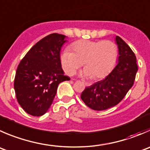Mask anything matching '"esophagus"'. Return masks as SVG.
Here are the masks:
<instances>
[{
  "label": "esophagus",
  "instance_id": "esophagus-1",
  "mask_svg": "<svg viewBox=\"0 0 150 150\" xmlns=\"http://www.w3.org/2000/svg\"><path fill=\"white\" fill-rule=\"evenodd\" d=\"M84 83H85V85L86 86H89L91 85V83H89V82H86V81H84Z\"/></svg>",
  "mask_w": 150,
  "mask_h": 150
}]
</instances>
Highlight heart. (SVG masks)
I'll list each match as a JSON object with an SVG mask.
<instances>
[{
  "instance_id": "heart-1",
  "label": "heart",
  "mask_w": 150,
  "mask_h": 150,
  "mask_svg": "<svg viewBox=\"0 0 150 150\" xmlns=\"http://www.w3.org/2000/svg\"><path fill=\"white\" fill-rule=\"evenodd\" d=\"M74 53L64 50L60 55V62L64 72L72 75L83 65L82 76L102 78L105 77L115 65L118 56L117 47L110 40H79L72 43Z\"/></svg>"
}]
</instances>
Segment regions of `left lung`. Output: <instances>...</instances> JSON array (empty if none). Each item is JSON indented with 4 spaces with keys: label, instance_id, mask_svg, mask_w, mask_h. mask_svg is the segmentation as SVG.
I'll return each mask as SVG.
<instances>
[{
    "label": "left lung",
    "instance_id": "left-lung-1",
    "mask_svg": "<svg viewBox=\"0 0 150 150\" xmlns=\"http://www.w3.org/2000/svg\"><path fill=\"white\" fill-rule=\"evenodd\" d=\"M119 49L118 63L108 76L86 87L81 98L90 108L104 110L117 105L133 86L138 66L133 50L120 36H116Z\"/></svg>",
    "mask_w": 150,
    "mask_h": 150
}]
</instances>
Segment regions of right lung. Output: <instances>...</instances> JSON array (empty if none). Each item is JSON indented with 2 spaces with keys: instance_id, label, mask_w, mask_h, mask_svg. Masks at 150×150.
<instances>
[{
  "instance_id": "1",
  "label": "right lung",
  "mask_w": 150,
  "mask_h": 150,
  "mask_svg": "<svg viewBox=\"0 0 150 150\" xmlns=\"http://www.w3.org/2000/svg\"><path fill=\"white\" fill-rule=\"evenodd\" d=\"M66 37L56 33L45 36L30 49L18 65L14 83L16 97L30 115L45 114L59 84L70 80L64 75L60 62L61 48Z\"/></svg>"
}]
</instances>
